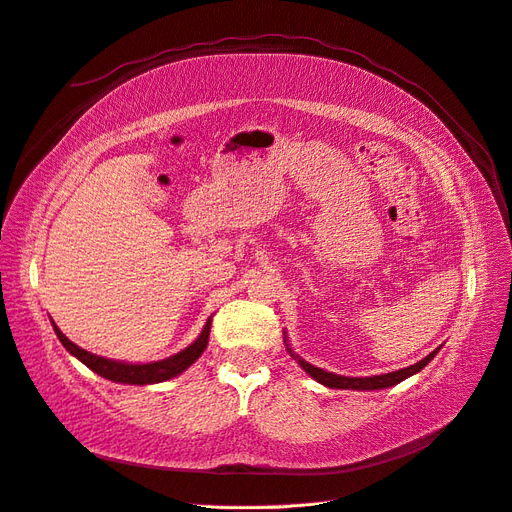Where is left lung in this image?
<instances>
[{
	"instance_id": "8db88e82",
	"label": "left lung",
	"mask_w": 512,
	"mask_h": 512,
	"mask_svg": "<svg viewBox=\"0 0 512 512\" xmlns=\"http://www.w3.org/2000/svg\"><path fill=\"white\" fill-rule=\"evenodd\" d=\"M287 350H290V348H287ZM437 352H439V348L432 350L426 359H422L419 363L411 365V368H404V370H398V372H389V374H381V376H365V378H350V376H339V374H333V372H324V370L316 368V365H311V363H307V361H303V359H298L292 350H290V355H292L294 359H298L300 368H303L309 376H313L318 383H322V385H326V387H331V389H359V391L370 389V391H372V389H387V387H391V385L402 383L404 378L413 376L415 372L422 370L424 365H428L430 359L435 357Z\"/></svg>"
}]
</instances>
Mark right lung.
<instances>
[{
  "instance_id": "obj_1",
  "label": "right lung",
  "mask_w": 512,
  "mask_h": 512,
  "mask_svg": "<svg viewBox=\"0 0 512 512\" xmlns=\"http://www.w3.org/2000/svg\"><path fill=\"white\" fill-rule=\"evenodd\" d=\"M56 335L62 342V346L67 348L73 357L80 359L86 368L97 372L99 376L108 378V381L114 383H127V385H151V383H162L181 374L186 368L203 355V350L207 348V339H209V329H212V320H207L203 333L192 346L186 350L177 352L175 357H168L164 361H155V363H144V365H129L121 361H112V359H103L97 355H90V352L82 350L80 346H75L69 337H64V333L54 324Z\"/></svg>"
}]
</instances>
